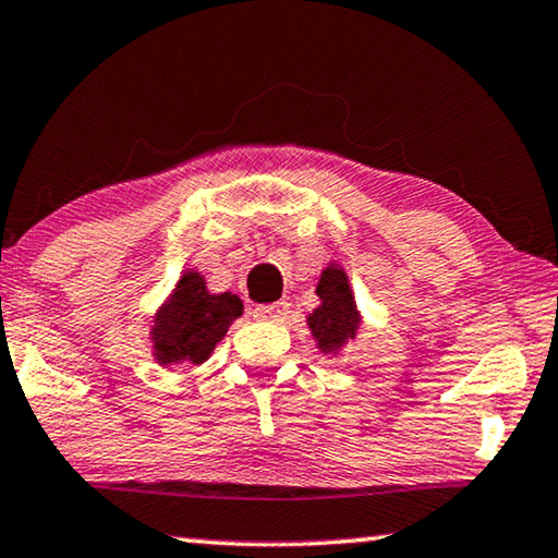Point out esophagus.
I'll list each match as a JSON object with an SVG mask.
<instances>
[{
    "instance_id": "esophagus-1",
    "label": "esophagus",
    "mask_w": 558,
    "mask_h": 558,
    "mask_svg": "<svg viewBox=\"0 0 558 558\" xmlns=\"http://www.w3.org/2000/svg\"><path fill=\"white\" fill-rule=\"evenodd\" d=\"M289 314L287 301H277V304H262L254 308V316L262 318V322H284Z\"/></svg>"
}]
</instances>
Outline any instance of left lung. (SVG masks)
<instances>
[{
  "label": "left lung",
  "mask_w": 558,
  "mask_h": 558,
  "mask_svg": "<svg viewBox=\"0 0 558 558\" xmlns=\"http://www.w3.org/2000/svg\"><path fill=\"white\" fill-rule=\"evenodd\" d=\"M316 294L322 296V306L314 308V314L308 316V328H312L314 339L318 341V349L328 353L341 349L345 341L353 339L361 318L355 312L349 279L341 269L328 267L318 279Z\"/></svg>",
  "instance_id": "obj_1"
}]
</instances>
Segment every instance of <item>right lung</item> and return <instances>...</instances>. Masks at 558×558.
<instances>
[{"label": "right lung", "mask_w": 558, "mask_h": 558, "mask_svg": "<svg viewBox=\"0 0 558 558\" xmlns=\"http://www.w3.org/2000/svg\"><path fill=\"white\" fill-rule=\"evenodd\" d=\"M236 316H242V301L234 294H209L197 271L182 274L170 301L155 316V359L162 365L207 361Z\"/></svg>", "instance_id": "add662e5"}]
</instances>
